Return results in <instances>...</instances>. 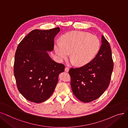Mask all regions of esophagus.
Wrapping results in <instances>:
<instances>
[{
  "mask_svg": "<svg viewBox=\"0 0 128 128\" xmlns=\"http://www.w3.org/2000/svg\"><path fill=\"white\" fill-rule=\"evenodd\" d=\"M65 71L66 72H68L69 71V68H68V67H66L65 68Z\"/></svg>",
  "mask_w": 128,
  "mask_h": 128,
  "instance_id": "esophagus-1",
  "label": "esophagus"
}]
</instances>
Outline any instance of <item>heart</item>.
Listing matches in <instances>:
<instances>
[{"label":"heart","instance_id":"heart-1","mask_svg":"<svg viewBox=\"0 0 128 128\" xmlns=\"http://www.w3.org/2000/svg\"><path fill=\"white\" fill-rule=\"evenodd\" d=\"M61 42H56L54 48L60 60L66 58L70 53L72 63L82 66L95 57L100 47L99 39L84 32L74 31L63 35Z\"/></svg>","mask_w":128,"mask_h":128}]
</instances>
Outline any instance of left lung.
<instances>
[{
	"label": "left lung",
	"instance_id": "8db88e82",
	"mask_svg": "<svg viewBox=\"0 0 128 128\" xmlns=\"http://www.w3.org/2000/svg\"><path fill=\"white\" fill-rule=\"evenodd\" d=\"M102 44L91 61L79 68H71L70 85L75 96L89 103L101 96L108 87L114 68L110 45L103 35Z\"/></svg>",
	"mask_w": 128,
	"mask_h": 128
}]
</instances>
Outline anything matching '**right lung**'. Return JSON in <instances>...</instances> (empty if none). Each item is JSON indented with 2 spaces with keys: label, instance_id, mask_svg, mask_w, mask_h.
Instances as JSON below:
<instances>
[{
  "label": "right lung",
  "instance_id": "add662e5",
  "mask_svg": "<svg viewBox=\"0 0 128 128\" xmlns=\"http://www.w3.org/2000/svg\"><path fill=\"white\" fill-rule=\"evenodd\" d=\"M59 27L49 30H34L18 44L15 54L14 75L20 93L29 101L40 103L52 94L63 64L52 60L47 51L54 48Z\"/></svg>",
  "mask_w": 128,
  "mask_h": 128
}]
</instances>
